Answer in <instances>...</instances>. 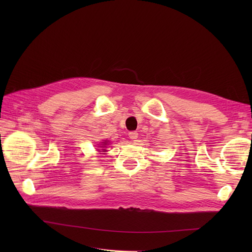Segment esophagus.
Listing matches in <instances>:
<instances>
[{"label": "esophagus", "mask_w": 252, "mask_h": 252, "mask_svg": "<svg viewBox=\"0 0 252 252\" xmlns=\"http://www.w3.org/2000/svg\"><path fill=\"white\" fill-rule=\"evenodd\" d=\"M138 132L136 131H130L128 133V135H129V139H131V140H135L136 138H138Z\"/></svg>", "instance_id": "34e87169"}]
</instances>
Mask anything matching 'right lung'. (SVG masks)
Masks as SVG:
<instances>
[{"label":"right lung","mask_w":252,"mask_h":252,"mask_svg":"<svg viewBox=\"0 0 252 252\" xmlns=\"http://www.w3.org/2000/svg\"><path fill=\"white\" fill-rule=\"evenodd\" d=\"M108 142L107 141H104V142H102V144L101 145H103V146H100L101 148H107V147H106V146H107V145H109V144H107ZM98 151H101V150H98ZM102 151L103 152H105L106 151V149H102Z\"/></svg>","instance_id":"obj_1"}]
</instances>
